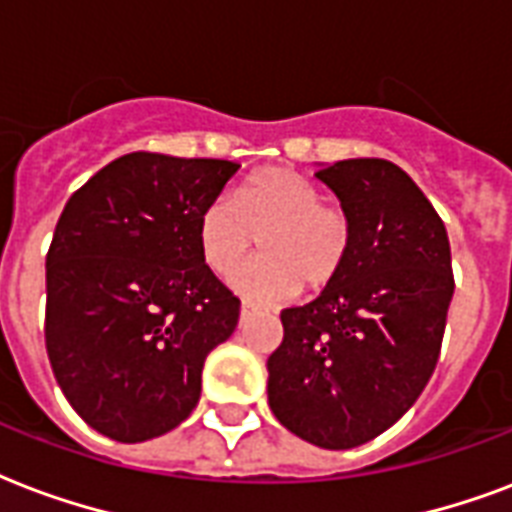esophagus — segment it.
<instances>
[{"instance_id": "obj_1", "label": "esophagus", "mask_w": 512, "mask_h": 512, "mask_svg": "<svg viewBox=\"0 0 512 512\" xmlns=\"http://www.w3.org/2000/svg\"><path fill=\"white\" fill-rule=\"evenodd\" d=\"M248 318H251V307H248V304H243V307H240V323H245Z\"/></svg>"}]
</instances>
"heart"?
I'll return each mask as SVG.
<instances>
[{
	"label": "heart",
	"instance_id": "b5f03b06",
	"mask_svg": "<svg viewBox=\"0 0 512 512\" xmlns=\"http://www.w3.org/2000/svg\"><path fill=\"white\" fill-rule=\"evenodd\" d=\"M259 237L261 259L232 280L245 301L277 304L304 283L320 291L334 283L352 251V219L342 205L323 200L310 178L293 168H264L232 194L205 205L197 221L202 261L232 277Z\"/></svg>",
	"mask_w": 512,
	"mask_h": 512
}]
</instances>
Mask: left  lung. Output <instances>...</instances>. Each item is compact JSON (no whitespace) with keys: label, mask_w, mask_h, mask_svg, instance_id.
Returning a JSON list of instances; mask_svg holds the SVG:
<instances>
[{"label":"left lung","mask_w":512,"mask_h":512,"mask_svg":"<svg viewBox=\"0 0 512 512\" xmlns=\"http://www.w3.org/2000/svg\"><path fill=\"white\" fill-rule=\"evenodd\" d=\"M315 176L350 213L352 251L318 299L280 312L267 395L280 425L339 451L417 403L441 355L454 272L441 216L406 170L360 157Z\"/></svg>","instance_id":"8db88e82"}]
</instances>
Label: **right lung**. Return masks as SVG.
Segmentation results:
<instances>
[{
    "label": "right lung",
    "instance_id": "add662e5",
    "mask_svg": "<svg viewBox=\"0 0 512 512\" xmlns=\"http://www.w3.org/2000/svg\"><path fill=\"white\" fill-rule=\"evenodd\" d=\"M237 168L125 154L79 186L55 224L47 358L71 408L112 441L181 425L208 352L235 331L240 299L202 261L197 221Z\"/></svg>",
    "mask_w": 512,
    "mask_h": 512
}]
</instances>
